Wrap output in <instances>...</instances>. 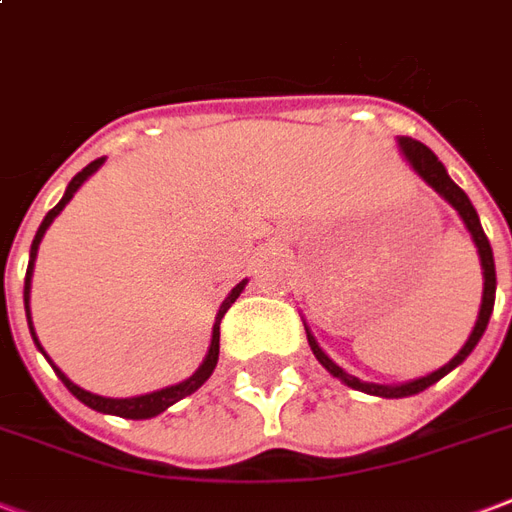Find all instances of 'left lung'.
<instances>
[{
    "instance_id": "1",
    "label": "left lung",
    "mask_w": 512,
    "mask_h": 512,
    "mask_svg": "<svg viewBox=\"0 0 512 512\" xmlns=\"http://www.w3.org/2000/svg\"><path fill=\"white\" fill-rule=\"evenodd\" d=\"M399 145V153L405 156V161L410 164V169L416 172L418 178L424 180L426 186L432 188L434 194H440V197L448 202V205L459 213V218L464 221L467 226V232L472 234V242H475V248H478V256H480V270H483V297H480V310H478V321L472 326L470 337H467V343L461 345V351L453 356L448 364H443L440 370L429 372L424 378H416V380H405V383H394V386H386V383H367V380L356 378L351 372H345L340 364H334L329 359V353L318 345V340L313 337V332L307 329L305 324V332H307V343H310V351L318 361H321V367H324L329 375H334L337 380H343L348 388H356V391H364V394H372V397H383V399H402V397H413V394H421L426 391L429 386H434L437 380L445 378L448 372L456 370L461 361L467 359L472 351H475V345L480 343V337L486 332V326H489V318H491V310H494V297H497V270H494V253H491V245H489V237L483 232V226H480V218L475 213V207H472L470 197L461 191L456 183L451 180L448 175V169L443 167V161L437 159L429 148H426L424 142L413 140V137H399L397 140Z\"/></svg>"
}]
</instances>
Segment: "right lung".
Segmentation results:
<instances>
[{"label": "right lung", "mask_w": 512, "mask_h": 512, "mask_svg": "<svg viewBox=\"0 0 512 512\" xmlns=\"http://www.w3.org/2000/svg\"><path fill=\"white\" fill-rule=\"evenodd\" d=\"M105 164V159H96L91 161L88 167H83L75 175V178L69 180L67 191H64V197H61V202L56 207H53L51 213L42 218L40 229H37V234H34L32 240V251H29V267H26V280H23V307H26V321H29V332H32V340L34 345H37V351L48 359V364L53 367V372L59 375V380L64 383V386L72 391V397H78L80 402L86 407H91V410H96V413H105V416H121V418H134V421H142V418H156L159 413H164L167 407H172L175 402H180V399L191 397L197 388H202V383H205L210 375H213L215 364H218V348H221V318L226 315V310L237 302V297L242 294V288H245V283L248 280H240L237 286L226 294V299L221 302V307H218V313H215V324H213V337H210V348H207L205 359H202V364L197 367V372L191 375V378L180 380V383H175V386H167V388H159V391H151V394H140V397H126V399H113V397H99V394H91V391H86V388H80L78 383H72V380L64 375V372L56 367L51 361V356L45 353V348L40 345V340H37V332H34L32 326V307H29V299H32V275H34V259H37V251H40V242L42 237H45V232H48V226L53 224V218L64 210V207L69 205V199L78 194V188L86 183L91 175H94L96 169Z\"/></svg>", "instance_id": "add662e5"}]
</instances>
